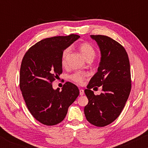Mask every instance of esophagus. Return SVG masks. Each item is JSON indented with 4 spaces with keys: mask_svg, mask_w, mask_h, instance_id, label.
Segmentation results:
<instances>
[{
    "mask_svg": "<svg viewBox=\"0 0 148 148\" xmlns=\"http://www.w3.org/2000/svg\"><path fill=\"white\" fill-rule=\"evenodd\" d=\"M79 93H80V95H84V90L83 89H80L79 90Z\"/></svg>",
    "mask_w": 148,
    "mask_h": 148,
    "instance_id": "obj_1",
    "label": "esophagus"
}]
</instances>
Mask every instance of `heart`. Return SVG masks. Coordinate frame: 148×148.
Here are the masks:
<instances>
[{
	"mask_svg": "<svg viewBox=\"0 0 148 148\" xmlns=\"http://www.w3.org/2000/svg\"><path fill=\"white\" fill-rule=\"evenodd\" d=\"M79 49L80 51L86 59L89 58H94L95 56V50L93 48L92 46L90 45L89 43H87V42L82 43L80 45ZM69 52H70V48H67L64 49L62 53L61 63L63 66L66 65V64H67V57H68ZM87 76L88 74L86 72H83V71H77V72H75L72 74H71L69 76V79L76 84H82Z\"/></svg>",
	"mask_w": 148,
	"mask_h": 148,
	"instance_id": "b5f03b06",
	"label": "heart"
}]
</instances>
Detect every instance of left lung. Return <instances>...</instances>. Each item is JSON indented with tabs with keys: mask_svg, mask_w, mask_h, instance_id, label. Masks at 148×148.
<instances>
[{
	"mask_svg": "<svg viewBox=\"0 0 148 148\" xmlns=\"http://www.w3.org/2000/svg\"><path fill=\"white\" fill-rule=\"evenodd\" d=\"M101 53L97 72L91 78L85 94L88 103L84 113L87 120L97 127L109 125L120 115L128 99L132 87L130 64L126 50L118 42L105 35H90ZM103 88L95 96L91 88Z\"/></svg>",
	"mask_w": 148,
	"mask_h": 148,
	"instance_id": "left-lung-1",
	"label": "left lung"
}]
</instances>
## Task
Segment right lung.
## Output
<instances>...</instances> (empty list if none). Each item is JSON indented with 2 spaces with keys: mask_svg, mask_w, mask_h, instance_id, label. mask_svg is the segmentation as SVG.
I'll return each mask as SVG.
<instances>
[{
  "mask_svg": "<svg viewBox=\"0 0 148 148\" xmlns=\"http://www.w3.org/2000/svg\"><path fill=\"white\" fill-rule=\"evenodd\" d=\"M79 37L72 34L44 39L30 47L23 58L20 89L30 113L43 125L61 123L79 96V88L72 83L66 82L60 91L53 88L52 82L62 72V51Z\"/></svg>",
  "mask_w": 148,
  "mask_h": 148,
  "instance_id": "obj_1",
  "label": "right lung"
}]
</instances>
